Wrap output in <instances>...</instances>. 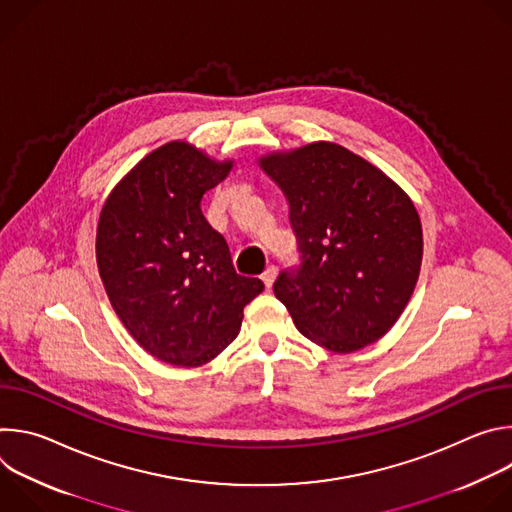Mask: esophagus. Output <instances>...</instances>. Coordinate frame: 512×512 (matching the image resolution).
Wrapping results in <instances>:
<instances>
[{"mask_svg": "<svg viewBox=\"0 0 512 512\" xmlns=\"http://www.w3.org/2000/svg\"><path fill=\"white\" fill-rule=\"evenodd\" d=\"M275 277H277V267H275V265H269V267L261 273V279H263V283H265V287H267V289H271V287H273Z\"/></svg>", "mask_w": 512, "mask_h": 512, "instance_id": "esophagus-1", "label": "esophagus"}]
</instances>
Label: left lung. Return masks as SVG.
I'll return each instance as SVG.
<instances>
[{
	"label": "left lung",
	"mask_w": 512,
	"mask_h": 512,
	"mask_svg": "<svg viewBox=\"0 0 512 512\" xmlns=\"http://www.w3.org/2000/svg\"><path fill=\"white\" fill-rule=\"evenodd\" d=\"M289 204L302 265L281 271L275 298L318 346L348 354L383 338L403 314L423 257L407 192L332 141L261 156Z\"/></svg>",
	"instance_id": "1"
}]
</instances>
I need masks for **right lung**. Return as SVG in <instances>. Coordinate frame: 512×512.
I'll use <instances>...</instances> for the list:
<instances>
[{
	"instance_id": "right-lung-1",
	"label": "right lung",
	"mask_w": 512,
	"mask_h": 512,
	"mask_svg": "<svg viewBox=\"0 0 512 512\" xmlns=\"http://www.w3.org/2000/svg\"><path fill=\"white\" fill-rule=\"evenodd\" d=\"M231 170L233 160L174 139L141 158L101 208L95 249L107 298L133 340L176 367L221 354L263 291L261 279L237 275L200 208Z\"/></svg>"
}]
</instances>
